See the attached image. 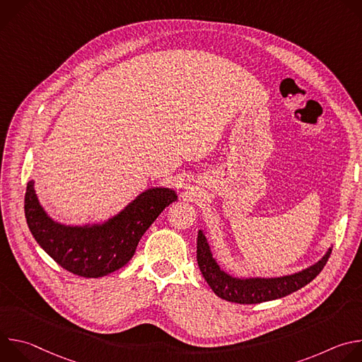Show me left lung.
Segmentation results:
<instances>
[{
    "label": "left lung",
    "instance_id": "obj_1",
    "mask_svg": "<svg viewBox=\"0 0 362 362\" xmlns=\"http://www.w3.org/2000/svg\"><path fill=\"white\" fill-rule=\"evenodd\" d=\"M331 250L329 247L315 265L292 275L279 278H235L221 269L212 256L208 239L203 230H199L196 257L204 281L219 298L235 303H261L284 298L315 279L327 265Z\"/></svg>",
    "mask_w": 362,
    "mask_h": 362
}]
</instances>
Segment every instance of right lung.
Masks as SVG:
<instances>
[{"instance_id":"1","label":"right lung","mask_w":362,"mask_h":362,"mask_svg":"<svg viewBox=\"0 0 362 362\" xmlns=\"http://www.w3.org/2000/svg\"><path fill=\"white\" fill-rule=\"evenodd\" d=\"M175 200L177 194L173 189L151 187L106 222L67 226L45 214L37 199L34 180H30L24 212L37 243L62 268L83 278H101L132 259L144 232Z\"/></svg>"}]
</instances>
